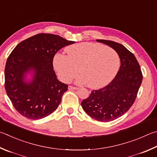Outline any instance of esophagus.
Wrapping results in <instances>:
<instances>
[{"instance_id": "34e87169", "label": "esophagus", "mask_w": 157, "mask_h": 157, "mask_svg": "<svg viewBox=\"0 0 157 157\" xmlns=\"http://www.w3.org/2000/svg\"><path fill=\"white\" fill-rule=\"evenodd\" d=\"M69 90H77V89H78V88L77 87H75V86H69Z\"/></svg>"}]
</instances>
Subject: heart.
<instances>
[{"label":"heart","instance_id":"1","mask_svg":"<svg viewBox=\"0 0 157 157\" xmlns=\"http://www.w3.org/2000/svg\"><path fill=\"white\" fill-rule=\"evenodd\" d=\"M67 56L56 54L53 66L59 78L70 82L78 75V84L98 89L108 84L117 73L120 59L115 50L100 43L82 42L67 47Z\"/></svg>","mask_w":157,"mask_h":157}]
</instances>
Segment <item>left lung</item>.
Listing matches in <instances>:
<instances>
[{"instance_id": "left-lung-1", "label": "left lung", "mask_w": 157, "mask_h": 157, "mask_svg": "<svg viewBox=\"0 0 157 157\" xmlns=\"http://www.w3.org/2000/svg\"><path fill=\"white\" fill-rule=\"evenodd\" d=\"M96 40L116 51L121 66L112 82L100 89L93 90L81 105L90 117L98 121L108 122L120 117L132 106L143 75L135 56L123 45L106 40Z\"/></svg>"}]
</instances>
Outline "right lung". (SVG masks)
Returning a JSON list of instances; mask_svg holds the SVG:
<instances>
[{"label": "right lung", "mask_w": 157, "mask_h": 157, "mask_svg": "<svg viewBox=\"0 0 157 157\" xmlns=\"http://www.w3.org/2000/svg\"><path fill=\"white\" fill-rule=\"evenodd\" d=\"M75 43L58 35L38 33L17 45L7 59L5 88L13 107L25 117L40 119L53 113L68 85L57 79L53 59L58 51ZM33 73L26 81V74Z\"/></svg>", "instance_id": "right-lung-1"}]
</instances>
